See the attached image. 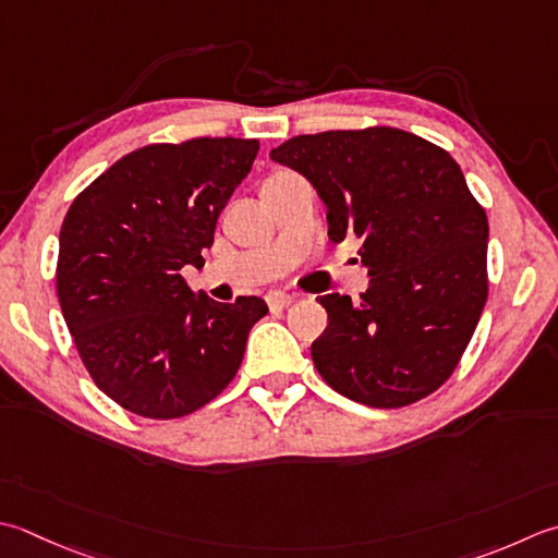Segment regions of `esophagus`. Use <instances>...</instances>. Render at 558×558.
<instances>
[{
  "label": "esophagus",
  "mask_w": 558,
  "mask_h": 558,
  "mask_svg": "<svg viewBox=\"0 0 558 558\" xmlns=\"http://www.w3.org/2000/svg\"><path fill=\"white\" fill-rule=\"evenodd\" d=\"M266 302H268L270 310H286V307H290V304L294 302V294L272 290V292L266 294Z\"/></svg>",
  "instance_id": "1"
}]
</instances>
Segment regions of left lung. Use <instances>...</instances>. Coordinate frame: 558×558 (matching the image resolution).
Instances as JSON below:
<instances>
[{"label":"left lung","mask_w":558,"mask_h":558,"mask_svg":"<svg viewBox=\"0 0 558 558\" xmlns=\"http://www.w3.org/2000/svg\"><path fill=\"white\" fill-rule=\"evenodd\" d=\"M270 159L307 179L331 242L363 239L369 286L324 294L329 326L312 360L338 395L399 409L452 375L484 312L488 220L464 173L433 142L397 128L300 135Z\"/></svg>","instance_id":"1"}]
</instances>
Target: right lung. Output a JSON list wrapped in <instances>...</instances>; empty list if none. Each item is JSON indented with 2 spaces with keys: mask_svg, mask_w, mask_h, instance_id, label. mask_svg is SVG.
<instances>
[{
  "mask_svg": "<svg viewBox=\"0 0 558 558\" xmlns=\"http://www.w3.org/2000/svg\"><path fill=\"white\" fill-rule=\"evenodd\" d=\"M258 140L195 137L130 151L76 195L60 229L58 298L96 387L145 418H181L213 401L242 365L260 298L195 294L229 195Z\"/></svg>",
  "mask_w": 558,
  "mask_h": 558,
  "instance_id": "right-lung-1",
  "label": "right lung"
}]
</instances>
